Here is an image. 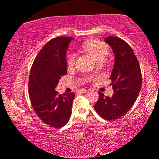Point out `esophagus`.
Instances as JSON below:
<instances>
[{
	"label": "esophagus",
	"instance_id": "esophagus-1",
	"mask_svg": "<svg viewBox=\"0 0 159 159\" xmlns=\"http://www.w3.org/2000/svg\"><path fill=\"white\" fill-rule=\"evenodd\" d=\"M87 91H88V90L84 89V88H81V89H80L79 92L82 93H86V92H87Z\"/></svg>",
	"mask_w": 159,
	"mask_h": 159
}]
</instances>
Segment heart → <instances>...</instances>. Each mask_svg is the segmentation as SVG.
Returning <instances> with one entry per match:
<instances>
[{"mask_svg":"<svg viewBox=\"0 0 159 159\" xmlns=\"http://www.w3.org/2000/svg\"><path fill=\"white\" fill-rule=\"evenodd\" d=\"M82 48L91 55L97 62H101L108 53V48L104 43L97 40H88L82 44ZM76 61V55L74 53L69 54L67 57V65L73 66Z\"/></svg>","mask_w":159,"mask_h":159,"instance_id":"b5f03b06","label":"heart"}]
</instances>
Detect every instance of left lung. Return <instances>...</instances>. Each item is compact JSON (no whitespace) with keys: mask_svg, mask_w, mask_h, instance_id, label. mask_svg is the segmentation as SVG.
<instances>
[{"mask_svg":"<svg viewBox=\"0 0 159 159\" xmlns=\"http://www.w3.org/2000/svg\"><path fill=\"white\" fill-rule=\"evenodd\" d=\"M115 56L111 80L112 97L99 92V98L94 106L97 113L104 119L113 120L125 115L135 102L142 87V74L138 59L127 43L115 36L104 39Z\"/></svg>","mask_w":159,"mask_h":159,"instance_id":"1","label":"left lung"}]
</instances>
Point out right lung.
I'll return each mask as SVG.
<instances>
[{"instance_id": "add662e5", "label": "right lung", "mask_w": 159, "mask_h": 159, "mask_svg": "<svg viewBox=\"0 0 159 159\" xmlns=\"http://www.w3.org/2000/svg\"><path fill=\"white\" fill-rule=\"evenodd\" d=\"M74 38L57 37L45 44L32 64L29 95L36 114L45 124L60 128L71 115L74 93L60 95L55 89L67 73L66 54Z\"/></svg>"}]
</instances>
